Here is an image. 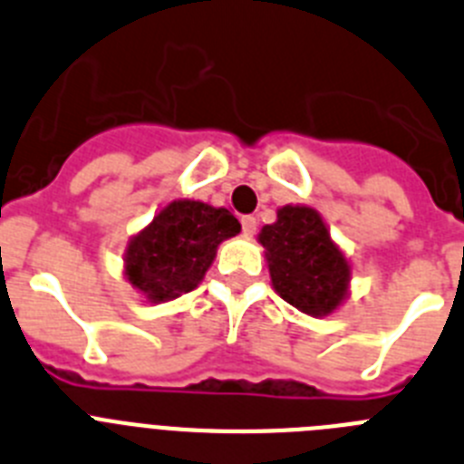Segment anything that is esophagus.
Returning <instances> with one entry per match:
<instances>
[{"label": "esophagus", "mask_w": 464, "mask_h": 464, "mask_svg": "<svg viewBox=\"0 0 464 464\" xmlns=\"http://www.w3.org/2000/svg\"><path fill=\"white\" fill-rule=\"evenodd\" d=\"M240 224H243V233H245V236H255V233H256V224H259V221H256V217L245 215L243 219H240Z\"/></svg>", "instance_id": "34e87169"}]
</instances>
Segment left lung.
<instances>
[{"instance_id": "obj_1", "label": "left lung", "mask_w": 464, "mask_h": 464, "mask_svg": "<svg viewBox=\"0 0 464 464\" xmlns=\"http://www.w3.org/2000/svg\"><path fill=\"white\" fill-rule=\"evenodd\" d=\"M266 247L276 292L308 315H329L345 296L350 266L332 243L320 215L310 208H282L277 221L264 227Z\"/></svg>"}]
</instances>
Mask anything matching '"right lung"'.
Here are the masks:
<instances>
[{"instance_id": "right-lung-1", "label": "right lung", "mask_w": 464, "mask_h": 464, "mask_svg": "<svg viewBox=\"0 0 464 464\" xmlns=\"http://www.w3.org/2000/svg\"><path fill=\"white\" fill-rule=\"evenodd\" d=\"M240 233L236 217L198 200H175L132 237L126 276L151 301L177 299L198 287L221 240Z\"/></svg>"}]
</instances>
